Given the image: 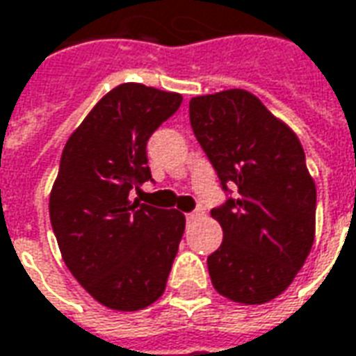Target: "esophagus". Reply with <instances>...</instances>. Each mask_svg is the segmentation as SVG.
I'll list each match as a JSON object with an SVG mask.
<instances>
[{"label":"esophagus","instance_id":"1","mask_svg":"<svg viewBox=\"0 0 356 356\" xmlns=\"http://www.w3.org/2000/svg\"><path fill=\"white\" fill-rule=\"evenodd\" d=\"M200 217V211H193V213H186V220L188 222H192V220H195Z\"/></svg>","mask_w":356,"mask_h":356}]
</instances>
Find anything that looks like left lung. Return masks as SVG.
Returning a JSON list of instances; mask_svg holds the SVG:
<instances>
[{
	"instance_id": "8db88e82",
	"label": "left lung",
	"mask_w": 356,
	"mask_h": 356,
	"mask_svg": "<svg viewBox=\"0 0 356 356\" xmlns=\"http://www.w3.org/2000/svg\"><path fill=\"white\" fill-rule=\"evenodd\" d=\"M195 139L220 188L236 197L213 207L222 244L207 257L211 283L240 305L279 296L305 266L316 232V186L295 131L242 89L190 100Z\"/></svg>"
}]
</instances>
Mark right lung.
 I'll return each mask as SVG.
<instances>
[{
	"label": "right lung",
	"mask_w": 356,
	"mask_h": 356,
	"mask_svg": "<svg viewBox=\"0 0 356 356\" xmlns=\"http://www.w3.org/2000/svg\"><path fill=\"white\" fill-rule=\"evenodd\" d=\"M180 104L178 92L124 83L97 102L61 153L51 229L73 277L112 310L153 305L182 240L180 211L129 200L131 190L153 180L149 137Z\"/></svg>",
	"instance_id": "obj_1"
}]
</instances>
